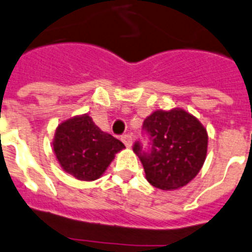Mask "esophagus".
<instances>
[{
    "label": "esophagus",
    "mask_w": 252,
    "mask_h": 252,
    "mask_svg": "<svg viewBox=\"0 0 252 252\" xmlns=\"http://www.w3.org/2000/svg\"><path fill=\"white\" fill-rule=\"evenodd\" d=\"M121 140L124 141V144L127 148H130L131 145H132V136H131V135H128V134L124 135V136L121 137Z\"/></svg>",
    "instance_id": "obj_1"
}]
</instances>
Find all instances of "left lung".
I'll list each match as a JSON object with an SVG mask.
<instances>
[{"instance_id":"obj_1","label":"left lung","mask_w":252,"mask_h":252,"mask_svg":"<svg viewBox=\"0 0 252 252\" xmlns=\"http://www.w3.org/2000/svg\"><path fill=\"white\" fill-rule=\"evenodd\" d=\"M143 128L152 147L145 152L137 141L134 152L150 185L176 190L196 177L205 162L208 132L195 116L181 108L159 109L145 118Z\"/></svg>"}]
</instances>
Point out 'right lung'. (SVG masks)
I'll return each mask as SVG.
<instances>
[{
    "label": "right lung",
    "mask_w": 252,
    "mask_h": 252,
    "mask_svg": "<svg viewBox=\"0 0 252 252\" xmlns=\"http://www.w3.org/2000/svg\"><path fill=\"white\" fill-rule=\"evenodd\" d=\"M52 147L64 172L80 181H94L125 145L100 130L90 116L81 115L59 125Z\"/></svg>",
    "instance_id": "1"
}]
</instances>
